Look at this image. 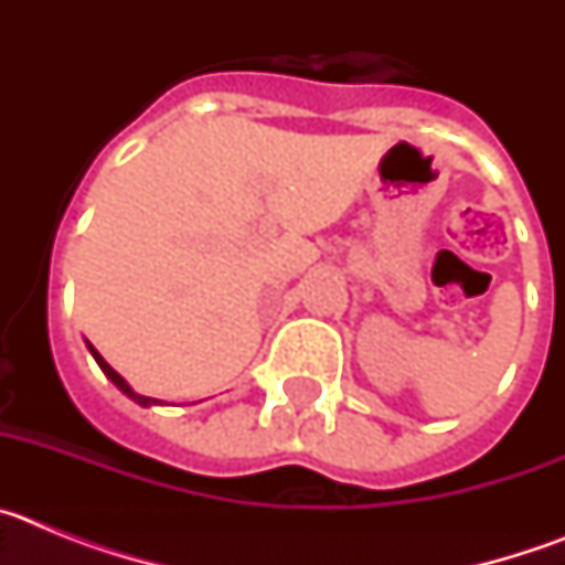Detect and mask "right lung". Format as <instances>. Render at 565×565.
I'll list each match as a JSON object with an SVG mask.
<instances>
[{"mask_svg":"<svg viewBox=\"0 0 565 565\" xmlns=\"http://www.w3.org/2000/svg\"><path fill=\"white\" fill-rule=\"evenodd\" d=\"M87 348H89V353H93V356H96V362H98V364H102V371H104V373H107V379H113V384H115V387H118V391H121V393H127V396H129V398H135V402H138V404H143V407H149V404H158V402H154V398H147V396H138V393H135V391H132V387H129V384H127V382H124V379H121V376H118V373H115V371H113V367H109V364H107V362H104V359H102V353H98V351H96V348H93V344H89V342H87Z\"/></svg>","mask_w":565,"mask_h":565,"instance_id":"right-lung-1","label":"right lung"}]
</instances>
